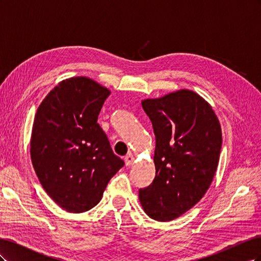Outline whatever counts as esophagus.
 Returning a JSON list of instances; mask_svg holds the SVG:
<instances>
[{
	"mask_svg": "<svg viewBox=\"0 0 261 261\" xmlns=\"http://www.w3.org/2000/svg\"><path fill=\"white\" fill-rule=\"evenodd\" d=\"M124 161H125V164L128 167V165H130L133 163V161H134V155L130 154V153L127 154V155L124 158Z\"/></svg>",
	"mask_w": 261,
	"mask_h": 261,
	"instance_id": "1",
	"label": "esophagus"
}]
</instances>
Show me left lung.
<instances>
[{"label": "left lung", "instance_id": "left-lung-1", "mask_svg": "<svg viewBox=\"0 0 261 261\" xmlns=\"http://www.w3.org/2000/svg\"><path fill=\"white\" fill-rule=\"evenodd\" d=\"M155 136L152 183L139 189L147 215L172 221L193 208L211 185L222 146L218 117L192 90H178L141 102Z\"/></svg>", "mask_w": 261, "mask_h": 261}]
</instances>
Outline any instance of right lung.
<instances>
[{
	"instance_id": "add662e5",
	"label": "right lung",
	"mask_w": 261,
	"mask_h": 261,
	"mask_svg": "<svg viewBox=\"0 0 261 261\" xmlns=\"http://www.w3.org/2000/svg\"><path fill=\"white\" fill-rule=\"evenodd\" d=\"M110 93L88 77L68 78L37 110L31 161L46 194L68 212L98 204L109 180L124 165L97 122Z\"/></svg>"
}]
</instances>
